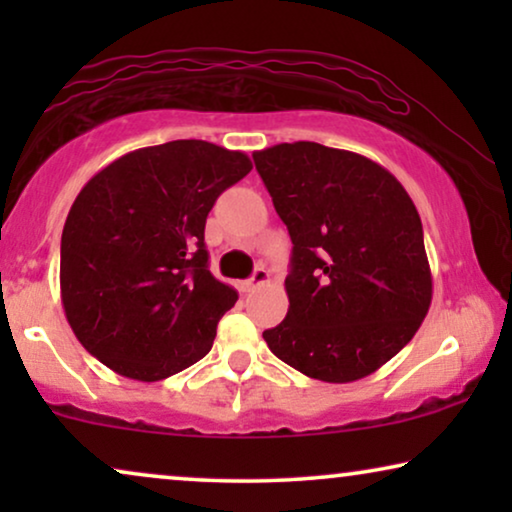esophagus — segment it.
<instances>
[{
  "mask_svg": "<svg viewBox=\"0 0 512 512\" xmlns=\"http://www.w3.org/2000/svg\"><path fill=\"white\" fill-rule=\"evenodd\" d=\"M268 282H270V272L265 270V268H256L249 282L244 284V291H256L258 286H265Z\"/></svg>",
  "mask_w": 512,
  "mask_h": 512,
  "instance_id": "34e87169",
  "label": "esophagus"
}]
</instances>
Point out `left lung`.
<instances>
[{"label": "left lung", "instance_id": "left-lung-1", "mask_svg": "<svg viewBox=\"0 0 512 512\" xmlns=\"http://www.w3.org/2000/svg\"><path fill=\"white\" fill-rule=\"evenodd\" d=\"M289 228V312L263 331L270 352L321 382L361 380L401 352L431 307L415 202L394 174L314 142L254 153Z\"/></svg>", "mask_w": 512, "mask_h": 512}]
</instances>
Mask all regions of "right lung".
<instances>
[{
  "label": "right lung",
  "mask_w": 512,
  "mask_h": 512,
  "mask_svg": "<svg viewBox=\"0 0 512 512\" xmlns=\"http://www.w3.org/2000/svg\"><path fill=\"white\" fill-rule=\"evenodd\" d=\"M249 172L247 153L177 139L125 153L81 188L62 228L60 296L95 359L158 382L212 349L237 291L209 272L205 221Z\"/></svg>",
  "instance_id": "right-lung-1"
}]
</instances>
